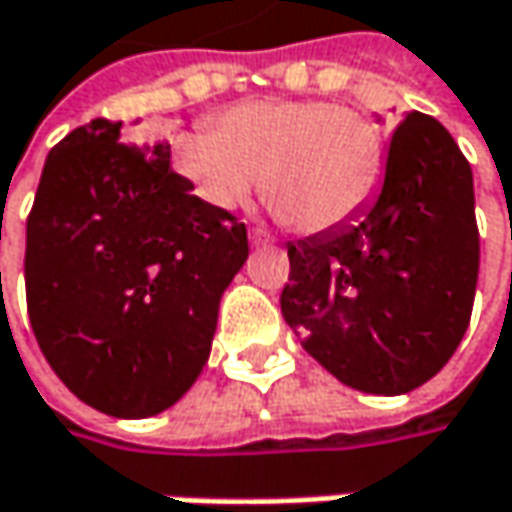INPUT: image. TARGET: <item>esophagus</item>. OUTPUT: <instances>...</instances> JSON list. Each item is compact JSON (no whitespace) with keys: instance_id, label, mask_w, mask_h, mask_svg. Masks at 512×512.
Instances as JSON below:
<instances>
[{"instance_id":"obj_1","label":"esophagus","mask_w":512,"mask_h":512,"mask_svg":"<svg viewBox=\"0 0 512 512\" xmlns=\"http://www.w3.org/2000/svg\"><path fill=\"white\" fill-rule=\"evenodd\" d=\"M249 243H252L255 249H260V246H269L272 237H269L266 231H260V228H252V231H249Z\"/></svg>"}]
</instances>
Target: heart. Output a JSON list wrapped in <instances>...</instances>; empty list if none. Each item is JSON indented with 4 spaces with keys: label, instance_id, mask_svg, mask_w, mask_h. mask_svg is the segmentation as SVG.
Returning <instances> with one entry per match:
<instances>
[{
    "label": "heart",
    "instance_id": "1",
    "mask_svg": "<svg viewBox=\"0 0 512 512\" xmlns=\"http://www.w3.org/2000/svg\"><path fill=\"white\" fill-rule=\"evenodd\" d=\"M178 175L213 210L260 193L293 231H334L366 208L384 175V134L354 108L316 99L246 102L172 146Z\"/></svg>",
    "mask_w": 512,
    "mask_h": 512
}]
</instances>
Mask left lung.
Here are the masks:
<instances>
[{"label":"left lung","instance_id":"obj_1","mask_svg":"<svg viewBox=\"0 0 512 512\" xmlns=\"http://www.w3.org/2000/svg\"><path fill=\"white\" fill-rule=\"evenodd\" d=\"M287 255L281 313L304 351L351 390L410 393L469 328L481 263L472 166L445 125L413 111L390 137L375 199Z\"/></svg>","mask_w":512,"mask_h":512}]
</instances>
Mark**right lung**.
I'll list each match as a JSON object with an SVG mask.
<instances>
[{"label": "right lung", "mask_w": 512, "mask_h": 512, "mask_svg": "<svg viewBox=\"0 0 512 512\" xmlns=\"http://www.w3.org/2000/svg\"><path fill=\"white\" fill-rule=\"evenodd\" d=\"M246 257V225L193 196L169 143H125L122 122L93 119L49 152L25 225L37 346L84 404L163 413L205 369Z\"/></svg>", "instance_id": "right-lung-1"}]
</instances>
